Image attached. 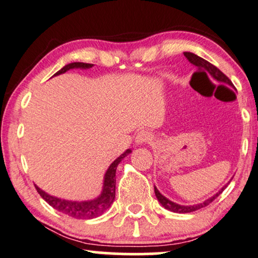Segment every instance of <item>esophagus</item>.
I'll return each instance as SVG.
<instances>
[{
	"mask_svg": "<svg viewBox=\"0 0 258 258\" xmlns=\"http://www.w3.org/2000/svg\"><path fill=\"white\" fill-rule=\"evenodd\" d=\"M151 139H152V136L148 131H145V130L139 131L136 136V144L137 145H145V144H147Z\"/></svg>",
	"mask_w": 258,
	"mask_h": 258,
	"instance_id": "34e87169",
	"label": "esophagus"
}]
</instances>
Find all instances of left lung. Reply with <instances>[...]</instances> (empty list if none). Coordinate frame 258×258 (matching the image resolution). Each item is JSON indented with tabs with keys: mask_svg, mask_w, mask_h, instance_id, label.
Masks as SVG:
<instances>
[{
	"mask_svg": "<svg viewBox=\"0 0 258 258\" xmlns=\"http://www.w3.org/2000/svg\"><path fill=\"white\" fill-rule=\"evenodd\" d=\"M183 55L186 56L187 59L189 60L191 64L195 65V67H197L199 70H202L203 74H206V75L209 74L214 79H215V81L221 83V84H226V85L233 86V83H231L230 79L228 78L222 71H220L219 69L215 67V65L210 64L209 61H207L206 59H203V58L199 57L198 55H195V53H193V52H183ZM228 183H229V182H228ZM228 183L224 184V186L221 188V189L217 191L216 194H214L213 197L208 198L207 200H205L201 203H198V205H193V206H182V205H179V203H175V202L168 200V199L164 197V195H162L160 191L158 190V188L155 186H154V193H155V197H157V199H158V201L160 202L161 206L165 207L167 210H170V212H173V213L184 214V213L195 212V210L201 209V208H203V207L208 206L209 203H212L217 197H219L221 193H222L224 189H226Z\"/></svg>",
	"mask_w": 258,
	"mask_h": 258,
	"instance_id": "8db88e82",
	"label": "left lung"
}]
</instances>
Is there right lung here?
<instances>
[{"instance_id": "add662e5", "label": "right lung", "mask_w": 258, "mask_h": 258, "mask_svg": "<svg viewBox=\"0 0 258 258\" xmlns=\"http://www.w3.org/2000/svg\"><path fill=\"white\" fill-rule=\"evenodd\" d=\"M93 64L89 63H82V61H75V63H70L61 68L59 71H57L53 76H58L64 74L71 69H90L92 68ZM131 150H126L120 157H118L115 160L112 162L108 167L106 173L104 175V183H103V190H101L100 195L93 200L89 201H69L64 200V199H59L52 195H49L42 190L41 188L35 184L36 189H37L38 194L41 195L42 199L49 203L52 208L57 209L58 212L67 214V215L75 217V219H82V220H90L94 219V217L100 216L101 214L110 208L112 203L114 201L115 198V170H117L118 165L125 157L131 153Z\"/></svg>"}]
</instances>
